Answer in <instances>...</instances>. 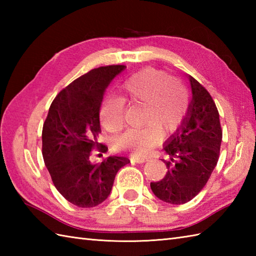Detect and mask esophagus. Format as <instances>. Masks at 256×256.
Returning a JSON list of instances; mask_svg holds the SVG:
<instances>
[{
    "mask_svg": "<svg viewBox=\"0 0 256 256\" xmlns=\"http://www.w3.org/2000/svg\"><path fill=\"white\" fill-rule=\"evenodd\" d=\"M132 160L134 162H136L138 164H143V162H145L146 160H148V158H146V157H138V156H133Z\"/></svg>",
    "mask_w": 256,
    "mask_h": 256,
    "instance_id": "obj_1",
    "label": "esophagus"
}]
</instances>
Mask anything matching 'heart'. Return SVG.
<instances>
[{"label":"heart","instance_id":"obj_1","mask_svg":"<svg viewBox=\"0 0 256 256\" xmlns=\"http://www.w3.org/2000/svg\"><path fill=\"white\" fill-rule=\"evenodd\" d=\"M120 89L130 102L143 103L142 122L146 123L120 135L114 143L120 150L146 154L160 140V129L165 134L175 132L187 114L189 99L186 89L162 70H140L124 80ZM124 103L122 98L116 96L103 100L100 120L106 131L114 133L123 128Z\"/></svg>","mask_w":256,"mask_h":256}]
</instances>
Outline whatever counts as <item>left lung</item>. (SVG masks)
I'll return each instance as SVG.
<instances>
[{"label":"left lung","mask_w":256,"mask_h":256,"mask_svg":"<svg viewBox=\"0 0 256 256\" xmlns=\"http://www.w3.org/2000/svg\"><path fill=\"white\" fill-rule=\"evenodd\" d=\"M192 98L180 126L168 138L162 150L170 155L168 170L150 189L167 204H186L208 182L219 160L222 131L216 103L204 86L188 76Z\"/></svg>","instance_id":"obj_1"}]
</instances>
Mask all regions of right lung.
Instances as JSON below:
<instances>
[{"mask_svg":"<svg viewBox=\"0 0 256 256\" xmlns=\"http://www.w3.org/2000/svg\"><path fill=\"white\" fill-rule=\"evenodd\" d=\"M125 68H96L72 81L54 99L42 126V157L52 180L64 199L80 208L102 204L120 168L130 162L116 155L100 164L90 160L94 148L108 150L98 142L101 102L108 84Z\"/></svg>","mask_w":256,"mask_h":256,"instance_id":"obj_1","label":"right lung"}]
</instances>
